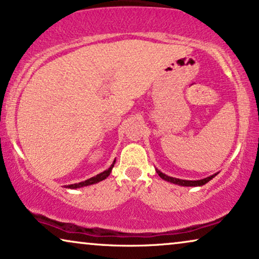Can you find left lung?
Masks as SVG:
<instances>
[{
    "label": "left lung",
    "mask_w": 259,
    "mask_h": 259,
    "mask_svg": "<svg viewBox=\"0 0 259 259\" xmlns=\"http://www.w3.org/2000/svg\"><path fill=\"white\" fill-rule=\"evenodd\" d=\"M156 171H157L158 177L163 179V180H165V181H169V182H171V184H177V185H180V186H202V185L207 184V182H208L209 180H212V179L214 178L215 175H217V174H214V175H211V177H208V178H206V179H202V180L189 181V180H181V179H175V178L167 177V175L163 174V173H161V171L158 170V169H156Z\"/></svg>",
    "instance_id": "8db88e82"
}]
</instances>
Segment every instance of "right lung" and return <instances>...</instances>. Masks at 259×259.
I'll list each match as a JSON object with an SVG mask.
<instances>
[{
  "label": "right lung",
  "instance_id": "1",
  "mask_svg": "<svg viewBox=\"0 0 259 259\" xmlns=\"http://www.w3.org/2000/svg\"><path fill=\"white\" fill-rule=\"evenodd\" d=\"M113 164H115V161H113V163L111 164V167H110L108 170H104V171H103V173L96 175V177L89 179V180H85V181H82V182H79V184L70 185V186H67V187H68V188H79V187H84V186H89V185H92V184H97V182L104 180V179H106V178L109 177L110 173H111V170H112Z\"/></svg>",
  "mask_w": 259,
  "mask_h": 259
}]
</instances>
